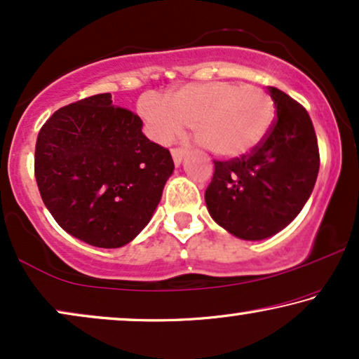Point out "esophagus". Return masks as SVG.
Listing matches in <instances>:
<instances>
[{
  "instance_id": "34e87169",
  "label": "esophagus",
  "mask_w": 359,
  "mask_h": 359,
  "mask_svg": "<svg viewBox=\"0 0 359 359\" xmlns=\"http://www.w3.org/2000/svg\"><path fill=\"white\" fill-rule=\"evenodd\" d=\"M184 155H186L184 149H173V150H171V156H173V161H175L176 166L181 165V161H183Z\"/></svg>"
}]
</instances>
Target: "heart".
Instances as JSON below:
<instances>
[{
    "label": "heart",
    "mask_w": 359,
    "mask_h": 359,
    "mask_svg": "<svg viewBox=\"0 0 359 359\" xmlns=\"http://www.w3.org/2000/svg\"><path fill=\"white\" fill-rule=\"evenodd\" d=\"M139 112L156 144H171L188 124L205 149L225 158L257 149L274 121V104L266 91L232 81L180 86L170 93L168 102L144 95Z\"/></svg>",
    "instance_id": "1"
}]
</instances>
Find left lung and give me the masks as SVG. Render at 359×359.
<instances>
[{
  "instance_id": "1",
  "label": "left lung",
  "mask_w": 359,
  "mask_h": 359,
  "mask_svg": "<svg viewBox=\"0 0 359 359\" xmlns=\"http://www.w3.org/2000/svg\"><path fill=\"white\" fill-rule=\"evenodd\" d=\"M268 135L250 154L214 161L205 204L215 222L242 240H263L292 222L311 198L320 156L307 111L278 88Z\"/></svg>"
}]
</instances>
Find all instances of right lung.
Returning <instances> with one entry per match:
<instances>
[{
	"mask_svg": "<svg viewBox=\"0 0 359 359\" xmlns=\"http://www.w3.org/2000/svg\"><path fill=\"white\" fill-rule=\"evenodd\" d=\"M173 170L170 151L147 139L140 117L112 104L109 93L60 107L37 135L43 204L65 232L93 247L132 242Z\"/></svg>",
	"mask_w": 359,
	"mask_h": 359,
	"instance_id": "obj_1",
	"label": "right lung"
}]
</instances>
